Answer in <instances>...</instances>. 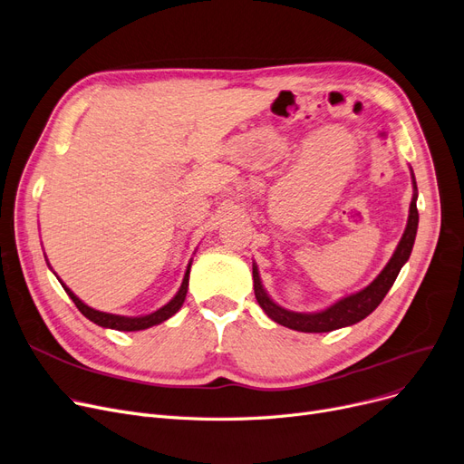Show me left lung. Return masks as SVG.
Listing matches in <instances>:
<instances>
[{"instance_id": "8db88e82", "label": "left lung", "mask_w": 464, "mask_h": 464, "mask_svg": "<svg viewBox=\"0 0 464 464\" xmlns=\"http://www.w3.org/2000/svg\"><path fill=\"white\" fill-rule=\"evenodd\" d=\"M411 176H413V172H411ZM413 188L417 191L415 178H413ZM415 200H417V193L411 198L410 218H408V226H406L404 235H401L391 261L385 266V269L379 273V276L372 282L370 286H366L364 290H360L353 295L339 299L337 304H334L332 307L320 311V313H294V311L282 309L267 295L264 286H261L257 267H254V271H252L254 292H256V299H257L259 307L264 309L266 314L271 320H275L276 324L286 326L290 330L305 332V334H322V332L339 330V328L356 324V322H360L362 318H366L370 313H373L377 309L382 297L387 295V292L394 285V280H396L401 266H404L410 259V254H411V248L415 243V235H417V224H419V212H417Z\"/></svg>"}]
</instances>
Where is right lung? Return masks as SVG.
<instances>
[{"instance_id": "add662e5", "label": "right lung", "mask_w": 464, "mask_h": 464, "mask_svg": "<svg viewBox=\"0 0 464 464\" xmlns=\"http://www.w3.org/2000/svg\"><path fill=\"white\" fill-rule=\"evenodd\" d=\"M189 267H191V264H189ZM189 267L186 271V276L182 280V286H179L178 294L169 301L165 307H160L155 313L146 314V316H121V314H110V313L96 311V309L85 305L83 301L79 299L70 288H66L64 285H63V288L72 297L75 307L82 311L91 322H94V324L102 326V328L119 330V332H138V330H146V328H151L155 324H160V322H165L167 318H170L174 313H178L179 307L184 305V299H186V294H188V282H189Z\"/></svg>"}]
</instances>
